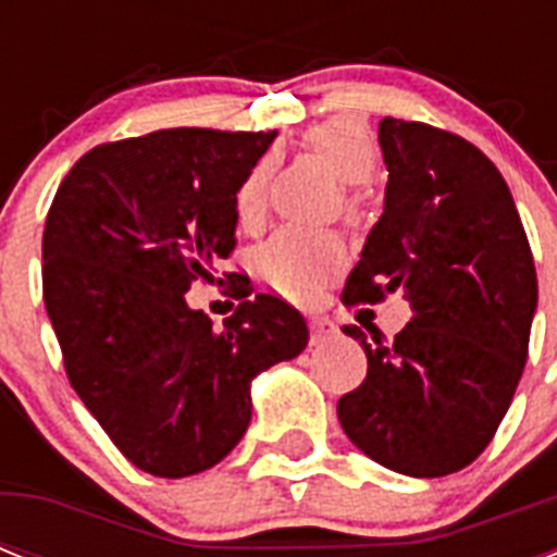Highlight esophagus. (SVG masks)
I'll use <instances>...</instances> for the list:
<instances>
[{"label":"esophagus","mask_w":557,"mask_h":557,"mask_svg":"<svg viewBox=\"0 0 557 557\" xmlns=\"http://www.w3.org/2000/svg\"><path fill=\"white\" fill-rule=\"evenodd\" d=\"M309 332H312V341H326L338 335V326L330 318H309Z\"/></svg>","instance_id":"esophagus-1"}]
</instances>
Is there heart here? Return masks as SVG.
<instances>
[{
	"instance_id": "1",
	"label": "heart",
	"mask_w": 557,
	"mask_h": 557,
	"mask_svg": "<svg viewBox=\"0 0 557 557\" xmlns=\"http://www.w3.org/2000/svg\"><path fill=\"white\" fill-rule=\"evenodd\" d=\"M306 147L330 164V170L344 185H367L379 168V150L364 126L356 121H323L306 133ZM265 178L269 164L262 161L245 176L236 190V216L243 225H251L260 216L265 199ZM344 265V243L335 234L304 231V227H283L262 245L257 253V269L262 280L280 295L306 300L312 297L335 271Z\"/></svg>"
}]
</instances>
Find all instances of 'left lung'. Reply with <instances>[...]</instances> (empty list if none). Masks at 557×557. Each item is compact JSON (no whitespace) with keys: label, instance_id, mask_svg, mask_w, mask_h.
Instances as JSON below:
<instances>
[{"label":"left lung","instance_id":"8db88e82","mask_svg":"<svg viewBox=\"0 0 557 557\" xmlns=\"http://www.w3.org/2000/svg\"><path fill=\"white\" fill-rule=\"evenodd\" d=\"M384 213L349 271L344 304L405 292L413 318L367 344V379L338 401L341 428L379 466L445 476L471 466L518 389L537 274L509 185L474 144L384 117Z\"/></svg>","mask_w":557,"mask_h":557}]
</instances>
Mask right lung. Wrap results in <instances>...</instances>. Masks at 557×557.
I'll use <instances>...</instances> for the list:
<instances>
[{"instance_id": "1", "label": "right lung", "mask_w": 557, "mask_h": 557, "mask_svg": "<svg viewBox=\"0 0 557 557\" xmlns=\"http://www.w3.org/2000/svg\"><path fill=\"white\" fill-rule=\"evenodd\" d=\"M277 133L159 129L100 144L57 187L42 297L65 375L117 450L147 474H199L251 422V381L309 344L274 295L216 332L187 306L236 245V190Z\"/></svg>"}]
</instances>
